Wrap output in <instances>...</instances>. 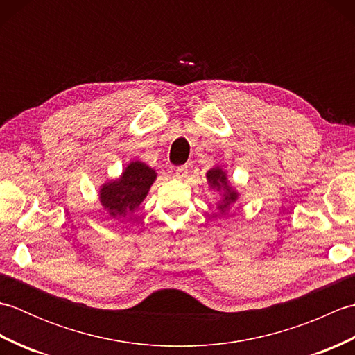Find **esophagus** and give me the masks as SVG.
Here are the masks:
<instances>
[{
  "label": "esophagus",
  "instance_id": "1",
  "mask_svg": "<svg viewBox=\"0 0 355 355\" xmlns=\"http://www.w3.org/2000/svg\"><path fill=\"white\" fill-rule=\"evenodd\" d=\"M187 173H189V169H187V164L178 166L177 171H175V175H177L178 178H186Z\"/></svg>",
  "mask_w": 355,
  "mask_h": 355
}]
</instances>
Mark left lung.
Listing matches in <instances>:
<instances>
[{"instance_id": "1", "label": "left lung", "mask_w": 355, "mask_h": 355, "mask_svg": "<svg viewBox=\"0 0 355 355\" xmlns=\"http://www.w3.org/2000/svg\"><path fill=\"white\" fill-rule=\"evenodd\" d=\"M207 180H209V183H210V186H216V187H221V186H224L225 187V198H224V205H221L220 206V209H224L225 206H229L232 201H235L236 200V192H233L229 186H225L227 183H225V175H224V172L220 169V168H215V169H212V171H209L207 172Z\"/></svg>"}]
</instances>
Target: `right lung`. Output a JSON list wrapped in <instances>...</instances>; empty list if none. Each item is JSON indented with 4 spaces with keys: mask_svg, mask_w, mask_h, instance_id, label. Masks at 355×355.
<instances>
[{
    "mask_svg": "<svg viewBox=\"0 0 355 355\" xmlns=\"http://www.w3.org/2000/svg\"><path fill=\"white\" fill-rule=\"evenodd\" d=\"M155 172L140 162H132L117 182L105 184L101 191V201L112 216L125 215L140 206L148 195Z\"/></svg>",
    "mask_w": 355,
    "mask_h": 355,
    "instance_id": "1",
    "label": "right lung"
}]
</instances>
